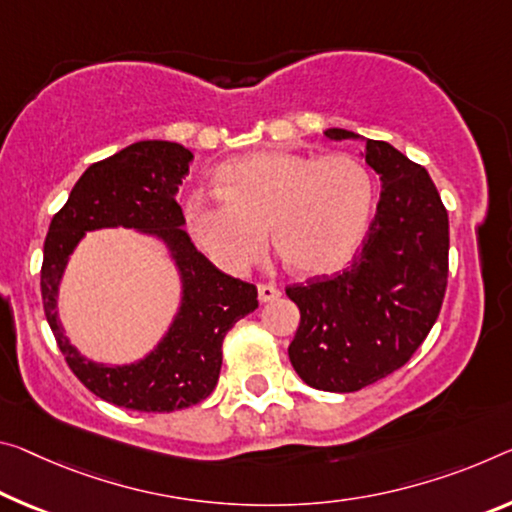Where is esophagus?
Wrapping results in <instances>:
<instances>
[{"instance_id": "1", "label": "esophagus", "mask_w": 512, "mask_h": 512, "mask_svg": "<svg viewBox=\"0 0 512 512\" xmlns=\"http://www.w3.org/2000/svg\"><path fill=\"white\" fill-rule=\"evenodd\" d=\"M257 296H259V300H262V303H271V300L280 298V289L275 285H259Z\"/></svg>"}]
</instances>
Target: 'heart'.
Returning a JSON list of instances; mask_svg holds the SVG:
<instances>
[{"label": "heart", "instance_id": "b5f03b06", "mask_svg": "<svg viewBox=\"0 0 512 512\" xmlns=\"http://www.w3.org/2000/svg\"><path fill=\"white\" fill-rule=\"evenodd\" d=\"M218 200L191 198L184 221L198 246L225 271L241 273L264 253L300 278L348 262L367 232L376 184L346 152L314 159L291 150H255L216 168Z\"/></svg>", "mask_w": 512, "mask_h": 512}]
</instances>
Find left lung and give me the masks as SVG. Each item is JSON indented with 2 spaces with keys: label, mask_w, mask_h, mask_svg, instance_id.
<instances>
[{
  "label": "left lung",
  "mask_w": 512,
  "mask_h": 512,
  "mask_svg": "<svg viewBox=\"0 0 512 512\" xmlns=\"http://www.w3.org/2000/svg\"><path fill=\"white\" fill-rule=\"evenodd\" d=\"M362 154L383 182L362 246L342 273L287 287L300 310L291 367L323 392H358L401 369L437 321L449 278V214L431 175L385 141L364 139Z\"/></svg>",
  "instance_id": "8db88e82"
}]
</instances>
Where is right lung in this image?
Here are the masks:
<instances>
[{"mask_svg":"<svg viewBox=\"0 0 512 512\" xmlns=\"http://www.w3.org/2000/svg\"><path fill=\"white\" fill-rule=\"evenodd\" d=\"M191 159L180 143L127 145L86 168L47 232L40 269L47 323L72 373L118 408L173 412L207 399L221 373L227 330L257 310V287L218 271L182 227L184 214L175 196ZM102 226H132L161 238L183 280L181 310L165 339L143 361L123 368L84 359L62 335L55 310L67 257L86 231Z\"/></svg>","mask_w":512,"mask_h":512,"instance_id":"right-lung-1","label":"right lung"}]
</instances>
